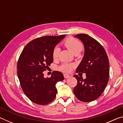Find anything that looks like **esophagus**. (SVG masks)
<instances>
[{
	"label": "esophagus",
	"instance_id": "34e87169",
	"mask_svg": "<svg viewBox=\"0 0 123 123\" xmlns=\"http://www.w3.org/2000/svg\"><path fill=\"white\" fill-rule=\"evenodd\" d=\"M63 75H64V78H65V79L68 78H69V77H70L69 75L67 74H64Z\"/></svg>",
	"mask_w": 123,
	"mask_h": 123
}]
</instances>
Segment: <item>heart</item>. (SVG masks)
<instances>
[{
	"label": "heart",
	"mask_w": 123,
	"mask_h": 123,
	"mask_svg": "<svg viewBox=\"0 0 123 123\" xmlns=\"http://www.w3.org/2000/svg\"><path fill=\"white\" fill-rule=\"evenodd\" d=\"M66 47L68 49H69L74 54L77 53H80L83 49V45L80 41L74 38H69L65 42ZM60 51V48L58 47H56L54 48L52 53L53 57L54 59H57L58 56H59ZM73 67V64L69 63H63L61 66H60L59 69L61 71L66 73L69 72L71 70L72 67Z\"/></svg>",
	"instance_id": "1"
}]
</instances>
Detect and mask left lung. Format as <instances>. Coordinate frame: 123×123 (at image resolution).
Here are the masks:
<instances>
[{"label": "left lung", "mask_w": 123, "mask_h": 123, "mask_svg": "<svg viewBox=\"0 0 123 123\" xmlns=\"http://www.w3.org/2000/svg\"><path fill=\"white\" fill-rule=\"evenodd\" d=\"M82 42L85 53L76 72L84 73L83 79L74 75L78 84L74 88L76 97L83 102H91L100 96L109 81V61L103 46L89 35L81 34L74 36Z\"/></svg>", "instance_id": "8db88e82"}]
</instances>
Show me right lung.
I'll list each match as a JSON object with an SVG mask.
<instances>
[{
	"mask_svg": "<svg viewBox=\"0 0 123 123\" xmlns=\"http://www.w3.org/2000/svg\"><path fill=\"white\" fill-rule=\"evenodd\" d=\"M66 35L48 36L36 38L26 45L17 63V74L25 94L35 104L47 105L55 98L56 84L64 80L62 73L54 71L50 78L43 72L53 61L54 48Z\"/></svg>",
	"mask_w": 123,
	"mask_h": 123,
	"instance_id": "obj_1",
	"label": "right lung"
}]
</instances>
